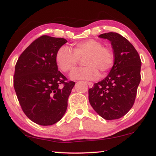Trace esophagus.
<instances>
[{
  "label": "esophagus",
  "mask_w": 156,
  "mask_h": 156,
  "mask_svg": "<svg viewBox=\"0 0 156 156\" xmlns=\"http://www.w3.org/2000/svg\"><path fill=\"white\" fill-rule=\"evenodd\" d=\"M87 84H88V86L90 88H92L93 87V83H92V82H87Z\"/></svg>",
  "instance_id": "34e87169"
}]
</instances>
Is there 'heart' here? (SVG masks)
Here are the masks:
<instances>
[{
  "instance_id": "1",
  "label": "heart",
  "mask_w": 156,
  "mask_h": 156,
  "mask_svg": "<svg viewBox=\"0 0 156 156\" xmlns=\"http://www.w3.org/2000/svg\"><path fill=\"white\" fill-rule=\"evenodd\" d=\"M87 67L78 68L71 73L73 80H92L106 76L114 63V54L112 49L103 46L97 39H87L73 44L72 51L66 46H62L55 54V63L64 73L71 72L78 65L80 59Z\"/></svg>"
}]
</instances>
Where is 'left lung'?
<instances>
[{
	"mask_svg": "<svg viewBox=\"0 0 156 156\" xmlns=\"http://www.w3.org/2000/svg\"><path fill=\"white\" fill-rule=\"evenodd\" d=\"M99 37L111 42L114 63L108 76L89 89V101L103 119H117L133 105L141 80V62L133 44L119 34L109 32Z\"/></svg>",
	"mask_w": 156,
	"mask_h": 156,
	"instance_id": "8db88e82",
	"label": "left lung"
}]
</instances>
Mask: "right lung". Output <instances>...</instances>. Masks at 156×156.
I'll return each instance as SVG.
<instances>
[{
  "label": "right lung",
  "mask_w": 156,
  "mask_h": 156,
  "mask_svg": "<svg viewBox=\"0 0 156 156\" xmlns=\"http://www.w3.org/2000/svg\"><path fill=\"white\" fill-rule=\"evenodd\" d=\"M67 39L44 35L34 41L20 55L15 65L14 87L25 114L34 122L51 125L62 119L75 82L55 63L58 48Z\"/></svg>",
  "instance_id": "obj_1"
}]
</instances>
